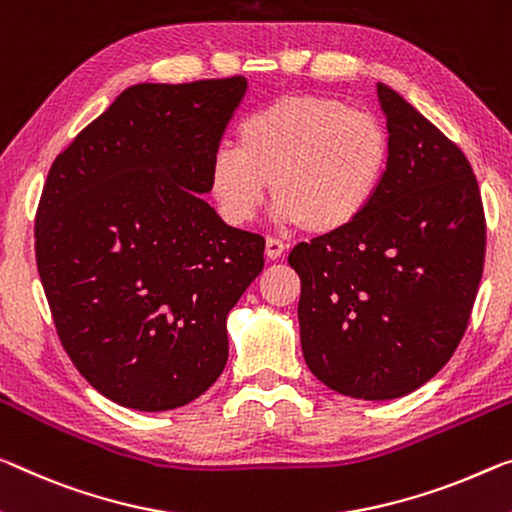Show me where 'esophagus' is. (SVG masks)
I'll list each match as a JSON object with an SVG mask.
<instances>
[{"instance_id": "1", "label": "esophagus", "mask_w": 512, "mask_h": 512, "mask_svg": "<svg viewBox=\"0 0 512 512\" xmlns=\"http://www.w3.org/2000/svg\"><path fill=\"white\" fill-rule=\"evenodd\" d=\"M283 251H286V245L279 238H267L265 240V256L270 258V261H277V258H281Z\"/></svg>"}]
</instances>
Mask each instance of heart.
I'll list each match as a JSON object with an SVG mask.
<instances>
[{
	"instance_id": "heart-1",
	"label": "heart",
	"mask_w": 512,
	"mask_h": 512,
	"mask_svg": "<svg viewBox=\"0 0 512 512\" xmlns=\"http://www.w3.org/2000/svg\"><path fill=\"white\" fill-rule=\"evenodd\" d=\"M235 144L217 148L208 164L219 215L233 226L249 224L272 183L279 219L318 235L364 215L391 157L387 125L373 112L306 93L251 112Z\"/></svg>"
}]
</instances>
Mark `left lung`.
<instances>
[{
    "mask_svg": "<svg viewBox=\"0 0 512 512\" xmlns=\"http://www.w3.org/2000/svg\"><path fill=\"white\" fill-rule=\"evenodd\" d=\"M391 157L348 229L300 242V338L311 373L343 396L400 398L442 371L483 277L485 212L458 146L387 84Z\"/></svg>",
    "mask_w": 512,
    "mask_h": 512,
    "instance_id": "left-lung-1",
    "label": "left lung"
}]
</instances>
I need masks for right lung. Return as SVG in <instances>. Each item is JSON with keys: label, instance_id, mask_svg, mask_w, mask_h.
Returning a JSON list of instances; mask_svg holds the SVG:
<instances>
[{"label": "right lung", "instance_id": "right-lung-1", "mask_svg": "<svg viewBox=\"0 0 512 512\" xmlns=\"http://www.w3.org/2000/svg\"><path fill=\"white\" fill-rule=\"evenodd\" d=\"M245 77L135 84L57 155L36 265L59 341L102 396L141 412L199 398L229 359L226 316L263 270V235L199 194Z\"/></svg>", "mask_w": 512, "mask_h": 512}]
</instances>
